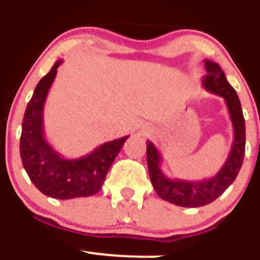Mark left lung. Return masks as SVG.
<instances>
[{"mask_svg": "<svg viewBox=\"0 0 260 260\" xmlns=\"http://www.w3.org/2000/svg\"><path fill=\"white\" fill-rule=\"evenodd\" d=\"M204 67L207 74L202 80L203 87L224 99L234 127L233 146L221 169L212 178L201 181L170 179L161 170V157L157 147L151 141L146 142L149 179L157 194L167 202L187 208L206 206L221 196L237 178L245 158L246 124L239 96L218 63L206 59Z\"/></svg>", "mask_w": 260, "mask_h": 260, "instance_id": "left-lung-1", "label": "left lung"}]
</instances>
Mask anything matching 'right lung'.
I'll use <instances>...</instances> for the list:
<instances>
[{
	"label": "right lung",
	"mask_w": 260,
	"mask_h": 260,
	"mask_svg": "<svg viewBox=\"0 0 260 260\" xmlns=\"http://www.w3.org/2000/svg\"><path fill=\"white\" fill-rule=\"evenodd\" d=\"M63 63L58 59L34 90L21 123L20 157L32 184L46 196L72 200L93 196L102 188L109 168L129 136L100 145L91 153L68 159L45 137L44 108L48 91Z\"/></svg>",
	"instance_id": "obj_1"
}]
</instances>
